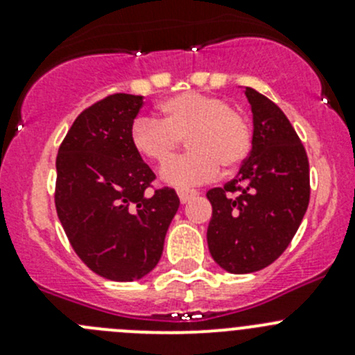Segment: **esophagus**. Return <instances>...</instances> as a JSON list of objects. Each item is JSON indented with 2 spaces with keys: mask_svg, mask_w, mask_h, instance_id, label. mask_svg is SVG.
<instances>
[{
  "mask_svg": "<svg viewBox=\"0 0 355 355\" xmlns=\"http://www.w3.org/2000/svg\"><path fill=\"white\" fill-rule=\"evenodd\" d=\"M197 196H199V193H197L196 190H178V197H180L181 205H187V202H190L192 199H196Z\"/></svg>",
  "mask_w": 355,
  "mask_h": 355,
  "instance_id": "34e87169",
  "label": "esophagus"
}]
</instances>
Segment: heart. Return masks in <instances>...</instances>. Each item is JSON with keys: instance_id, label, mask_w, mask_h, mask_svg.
<instances>
[{"instance_id": "b5f03b06", "label": "heart", "mask_w": 355, "mask_h": 355, "mask_svg": "<svg viewBox=\"0 0 355 355\" xmlns=\"http://www.w3.org/2000/svg\"><path fill=\"white\" fill-rule=\"evenodd\" d=\"M162 121L139 117L131 126V144L144 158L165 163L181 140L190 153L168 162L159 180L175 188H192L215 180L220 163L238 167L249 156L252 131L243 115L231 110L225 99L199 92L174 96L159 106Z\"/></svg>"}]
</instances>
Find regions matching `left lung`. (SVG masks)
Returning a JSON list of instances; mask_svg holds the SVG:
<instances>
[{"label":"left lung","instance_id":"left-lung-1","mask_svg":"<svg viewBox=\"0 0 355 355\" xmlns=\"http://www.w3.org/2000/svg\"><path fill=\"white\" fill-rule=\"evenodd\" d=\"M252 147L233 181L206 193L208 249L229 274L258 272L284 252L309 205V162L283 110L245 87ZM239 192L238 198L232 193Z\"/></svg>","mask_w":355,"mask_h":355}]
</instances>
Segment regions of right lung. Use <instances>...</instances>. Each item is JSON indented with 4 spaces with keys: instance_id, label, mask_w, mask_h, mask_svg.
Here are the masks:
<instances>
[{
    "instance_id": "right-lung-1",
    "label": "right lung",
    "mask_w": 355,
    "mask_h": 355,
    "mask_svg": "<svg viewBox=\"0 0 355 355\" xmlns=\"http://www.w3.org/2000/svg\"><path fill=\"white\" fill-rule=\"evenodd\" d=\"M144 96L114 94L78 115L56 156L55 205L72 249L101 277H146L180 208L172 188L147 192L155 174L131 144Z\"/></svg>"
}]
</instances>
